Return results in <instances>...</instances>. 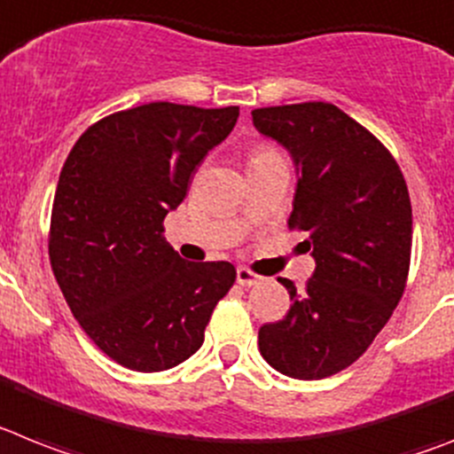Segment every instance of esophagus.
<instances>
[{"instance_id":"34e87169","label":"esophagus","mask_w":454,"mask_h":454,"mask_svg":"<svg viewBox=\"0 0 454 454\" xmlns=\"http://www.w3.org/2000/svg\"><path fill=\"white\" fill-rule=\"evenodd\" d=\"M259 280H262V275L253 273V270L246 269V266H241V269L236 270V282L241 286H254Z\"/></svg>"}]
</instances>
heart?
Segmentation results:
<instances>
[{"instance_id": "b5f03b06", "label": "heart", "mask_w": 454, "mask_h": 454, "mask_svg": "<svg viewBox=\"0 0 454 454\" xmlns=\"http://www.w3.org/2000/svg\"><path fill=\"white\" fill-rule=\"evenodd\" d=\"M269 156H278V151L269 145H259V146H254L253 153H250V162L264 160V158H269Z\"/></svg>"}]
</instances>
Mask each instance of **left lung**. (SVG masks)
Segmentation results:
<instances>
[{"instance_id": "8db88e82", "label": "left lung", "mask_w": 454, "mask_h": 454, "mask_svg": "<svg viewBox=\"0 0 454 454\" xmlns=\"http://www.w3.org/2000/svg\"><path fill=\"white\" fill-rule=\"evenodd\" d=\"M253 121L296 162L289 230L308 231L317 262L303 292L280 278L292 308L259 328V351L286 377L326 379L365 354L404 294L409 190L393 153L331 103L259 107Z\"/></svg>"}]
</instances>
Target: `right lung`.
<instances>
[{"mask_svg": "<svg viewBox=\"0 0 454 454\" xmlns=\"http://www.w3.org/2000/svg\"><path fill=\"white\" fill-rule=\"evenodd\" d=\"M239 107L149 103L89 126L54 192L48 253L66 303L96 347L135 372L179 365L204 342L236 269L185 262L162 220L231 133Z\"/></svg>", "mask_w": 454, "mask_h": 454, "instance_id": "add662e5", "label": "right lung"}]
</instances>
